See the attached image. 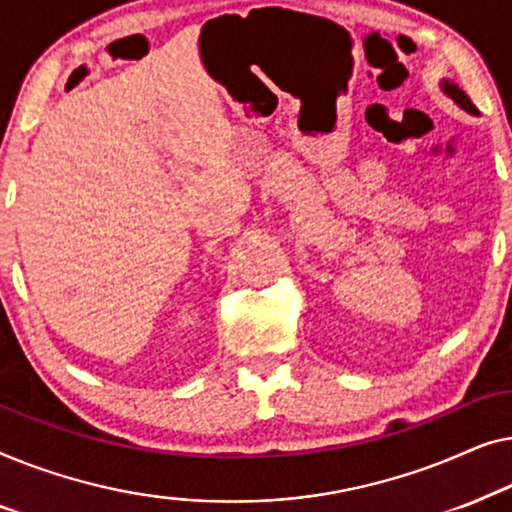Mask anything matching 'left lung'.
I'll list each match as a JSON object with an SVG mask.
<instances>
[{
	"instance_id": "8db88e82",
	"label": "left lung",
	"mask_w": 512,
	"mask_h": 512,
	"mask_svg": "<svg viewBox=\"0 0 512 512\" xmlns=\"http://www.w3.org/2000/svg\"><path fill=\"white\" fill-rule=\"evenodd\" d=\"M441 90L445 92V95H448L452 102H455L457 106H462L464 111H469V113H478V109H475L473 106V102L469 99V95H466V92L459 88V85H455L452 81H441Z\"/></svg>"
}]
</instances>
